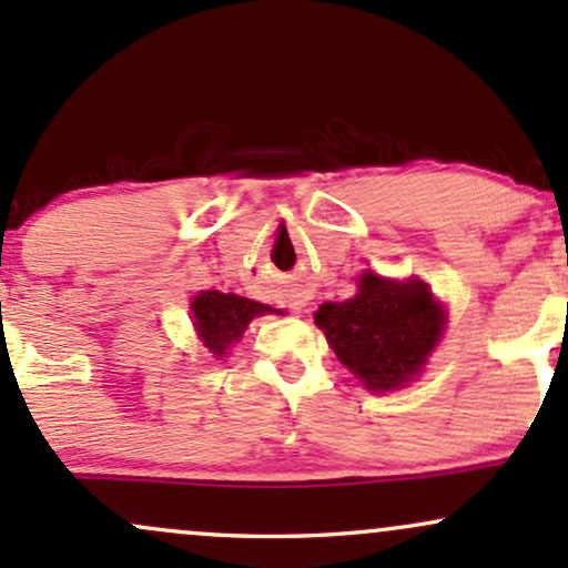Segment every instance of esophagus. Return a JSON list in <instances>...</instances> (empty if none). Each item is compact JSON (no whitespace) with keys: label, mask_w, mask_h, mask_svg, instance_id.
I'll list each match as a JSON object with an SVG mask.
<instances>
[{"label":"esophagus","mask_w":568,"mask_h":568,"mask_svg":"<svg viewBox=\"0 0 568 568\" xmlns=\"http://www.w3.org/2000/svg\"><path fill=\"white\" fill-rule=\"evenodd\" d=\"M282 297H284V303L290 305L292 311H301L303 305H305V301H308V292H305L301 284H292V286H284Z\"/></svg>","instance_id":"obj_1"}]
</instances>
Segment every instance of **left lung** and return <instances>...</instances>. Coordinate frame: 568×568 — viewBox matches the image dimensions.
<instances>
[{
  "mask_svg": "<svg viewBox=\"0 0 568 568\" xmlns=\"http://www.w3.org/2000/svg\"><path fill=\"white\" fill-rule=\"evenodd\" d=\"M329 348L373 392L405 386L422 373L443 335L445 314L422 282H386L362 273L359 292L314 314Z\"/></svg>",
  "mask_w": 568,
  "mask_h": 568,
  "instance_id": "obj_1",
  "label": "left lung"
}]
</instances>
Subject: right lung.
Wrapping results in <instances>:
<instances>
[{"label":"right lung","instance_id":"add662e5","mask_svg":"<svg viewBox=\"0 0 568 568\" xmlns=\"http://www.w3.org/2000/svg\"><path fill=\"white\" fill-rule=\"evenodd\" d=\"M190 308H193L195 329H199L203 346L216 356L225 354L227 346L244 335V329L250 327L254 316L273 311L265 303L239 295H222L216 290L201 292Z\"/></svg>","mask_w":568,"mask_h":568}]
</instances>
